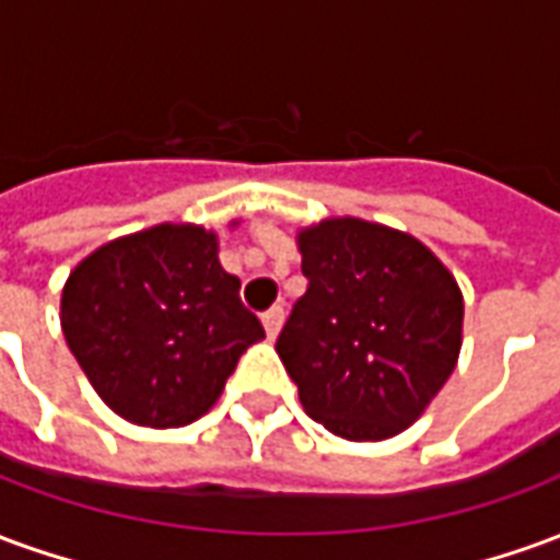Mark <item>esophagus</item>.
<instances>
[{
    "label": "esophagus",
    "instance_id": "obj_1",
    "mask_svg": "<svg viewBox=\"0 0 560 560\" xmlns=\"http://www.w3.org/2000/svg\"><path fill=\"white\" fill-rule=\"evenodd\" d=\"M281 324H284V308H281V305H272L269 312H264V329H267L269 339L279 336Z\"/></svg>",
    "mask_w": 560,
    "mask_h": 560
}]
</instances>
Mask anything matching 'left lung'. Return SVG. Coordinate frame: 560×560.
<instances>
[{"label":"left lung","mask_w":560,"mask_h":560,"mask_svg":"<svg viewBox=\"0 0 560 560\" xmlns=\"http://www.w3.org/2000/svg\"><path fill=\"white\" fill-rule=\"evenodd\" d=\"M305 293L276 339L305 413L348 441L408 429L453 375L462 293L408 233L360 219L300 233Z\"/></svg>","instance_id":"1"}]
</instances>
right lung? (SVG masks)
<instances>
[{
  "instance_id": "obj_1",
  "label": "right lung",
  "mask_w": 560,
  "mask_h": 560,
  "mask_svg": "<svg viewBox=\"0 0 560 560\" xmlns=\"http://www.w3.org/2000/svg\"><path fill=\"white\" fill-rule=\"evenodd\" d=\"M215 252L203 228L159 224L102 245L68 276V348L119 417L152 429L195 422L264 339Z\"/></svg>"
}]
</instances>
